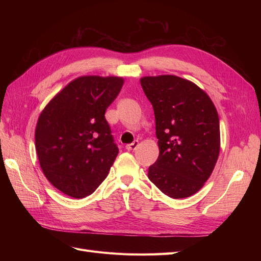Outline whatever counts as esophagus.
Listing matches in <instances>:
<instances>
[{"label":"esophagus","instance_id":"34e87169","mask_svg":"<svg viewBox=\"0 0 261 261\" xmlns=\"http://www.w3.org/2000/svg\"><path fill=\"white\" fill-rule=\"evenodd\" d=\"M138 144H139L138 140H135V141H134V143L126 145V149H127L128 151H133V150H135L138 147Z\"/></svg>","mask_w":261,"mask_h":261}]
</instances>
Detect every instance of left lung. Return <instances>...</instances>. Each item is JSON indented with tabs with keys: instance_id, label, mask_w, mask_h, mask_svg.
Returning <instances> with one entry per match:
<instances>
[{
	"instance_id": "1",
	"label": "left lung",
	"mask_w": 261,
	"mask_h": 261,
	"mask_svg": "<svg viewBox=\"0 0 261 261\" xmlns=\"http://www.w3.org/2000/svg\"><path fill=\"white\" fill-rule=\"evenodd\" d=\"M152 105L160 153L148 177L171 198H186L203 186L220 152L215 105L194 83L173 75L140 80Z\"/></svg>"
}]
</instances>
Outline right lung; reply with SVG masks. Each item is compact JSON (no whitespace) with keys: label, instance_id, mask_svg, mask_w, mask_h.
Segmentation results:
<instances>
[{"label":"right lung","instance_id":"add662e5","mask_svg":"<svg viewBox=\"0 0 261 261\" xmlns=\"http://www.w3.org/2000/svg\"><path fill=\"white\" fill-rule=\"evenodd\" d=\"M123 83L113 76L78 77L39 116L38 159L45 177L62 193L84 198L108 176L118 148L105 114Z\"/></svg>","mask_w":261,"mask_h":261}]
</instances>
